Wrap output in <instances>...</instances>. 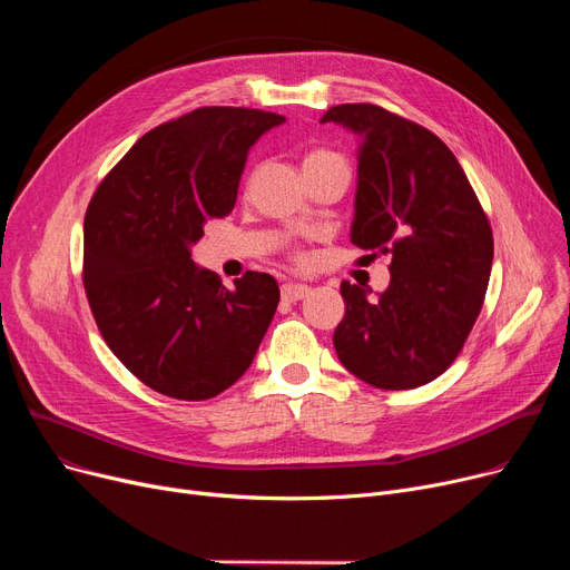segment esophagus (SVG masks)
<instances>
[{
  "label": "esophagus",
  "mask_w": 570,
  "mask_h": 570,
  "mask_svg": "<svg viewBox=\"0 0 570 570\" xmlns=\"http://www.w3.org/2000/svg\"><path fill=\"white\" fill-rule=\"evenodd\" d=\"M309 293V286L307 284H293V282H288V284H282V297L286 303H297V301H303V297Z\"/></svg>",
  "instance_id": "esophagus-1"
}]
</instances>
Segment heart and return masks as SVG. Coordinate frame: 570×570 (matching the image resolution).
I'll return each instance as SVG.
<instances>
[{"instance_id": "heart-1", "label": "heart", "mask_w": 570, "mask_h": 570, "mask_svg": "<svg viewBox=\"0 0 570 570\" xmlns=\"http://www.w3.org/2000/svg\"><path fill=\"white\" fill-rule=\"evenodd\" d=\"M305 168H318V166H331V164H346L337 153H333V149H325V147H316V149H309V153L305 155ZM295 261H303V254H293Z\"/></svg>"}]
</instances>
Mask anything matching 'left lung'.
I'll return each instance as SVG.
<instances>
[{
  "label": "left lung",
  "instance_id": "1",
  "mask_svg": "<svg viewBox=\"0 0 570 570\" xmlns=\"http://www.w3.org/2000/svg\"><path fill=\"white\" fill-rule=\"evenodd\" d=\"M321 122L357 136L351 243L391 254L379 301L342 282V365L374 387L409 391L441 376L483 309L494 239L485 209L448 145L374 104H342Z\"/></svg>",
  "mask_w": 570,
  "mask_h": 570
}]
</instances>
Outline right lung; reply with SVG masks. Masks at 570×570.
Segmentation results:
<instances>
[{"label":"right lung","mask_w":570,"mask_h":570,"mask_svg":"<svg viewBox=\"0 0 570 570\" xmlns=\"http://www.w3.org/2000/svg\"><path fill=\"white\" fill-rule=\"evenodd\" d=\"M277 112L203 106L147 131L101 179L85 213L82 284L99 333L136 379L185 402L243 376L279 305L247 273L226 288L189 247L230 215L249 147Z\"/></svg>","instance_id":"obj_1"}]
</instances>
